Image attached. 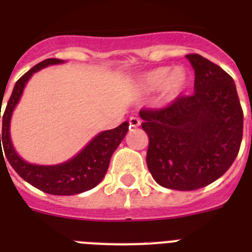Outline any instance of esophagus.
<instances>
[{
	"label": "esophagus",
	"mask_w": 252,
	"mask_h": 252,
	"mask_svg": "<svg viewBox=\"0 0 252 252\" xmlns=\"http://www.w3.org/2000/svg\"><path fill=\"white\" fill-rule=\"evenodd\" d=\"M128 124H130V127H132V128H136V127H139V126H140V120H139L138 117H131L130 120H128Z\"/></svg>",
	"instance_id": "obj_1"
}]
</instances>
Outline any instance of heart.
<instances>
[{"label":"heart","instance_id":"obj_1","mask_svg":"<svg viewBox=\"0 0 252 252\" xmlns=\"http://www.w3.org/2000/svg\"><path fill=\"white\" fill-rule=\"evenodd\" d=\"M187 84V74L183 68L176 66L168 69L167 66H159L152 69L141 77L140 86L147 93L161 91V97L165 101L174 100L182 93Z\"/></svg>","mask_w":252,"mask_h":252}]
</instances>
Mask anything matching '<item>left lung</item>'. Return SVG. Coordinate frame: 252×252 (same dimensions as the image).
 <instances>
[{
  "mask_svg": "<svg viewBox=\"0 0 252 252\" xmlns=\"http://www.w3.org/2000/svg\"><path fill=\"white\" fill-rule=\"evenodd\" d=\"M187 59L194 69V93L161 109H141L148 134L147 165L159 186L194 190L224 175L236 159L243 112L233 78L198 54Z\"/></svg>",
  "mask_w": 252,
  "mask_h": 252,
  "instance_id": "8db88e82",
  "label": "left lung"
}]
</instances>
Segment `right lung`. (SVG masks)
<instances>
[{"label": "right lung", "instance_id": "add662e5", "mask_svg": "<svg viewBox=\"0 0 252 252\" xmlns=\"http://www.w3.org/2000/svg\"><path fill=\"white\" fill-rule=\"evenodd\" d=\"M64 60L46 59L29 69L16 81L6 109L2 114V140L3 152L10 165L27 183L34 188L55 196H72L95 188L103 180L108 170L113 152L117 149L125 135L127 134L128 122H124L113 130H107L96 135L82 151L69 161L53 166L33 165L24 161L12 147L10 139V121L12 111L20 100L23 90L33 73L47 65L62 64ZM1 111V108H0ZM1 118V112H0ZM1 148V147H0Z\"/></svg>", "mask_w": 252, "mask_h": 252}]
</instances>
